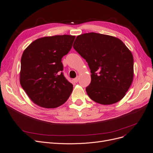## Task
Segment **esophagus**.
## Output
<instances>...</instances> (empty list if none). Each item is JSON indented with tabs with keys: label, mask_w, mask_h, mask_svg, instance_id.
Segmentation results:
<instances>
[{
	"label": "esophagus",
	"mask_w": 153,
	"mask_h": 153,
	"mask_svg": "<svg viewBox=\"0 0 153 153\" xmlns=\"http://www.w3.org/2000/svg\"><path fill=\"white\" fill-rule=\"evenodd\" d=\"M79 77H76L75 79H74V81L75 82H77L79 81Z\"/></svg>",
	"instance_id": "obj_1"
}]
</instances>
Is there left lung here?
<instances>
[{
  "instance_id": "left-lung-1",
  "label": "left lung",
  "mask_w": 153,
  "mask_h": 153,
  "mask_svg": "<svg viewBox=\"0 0 153 153\" xmlns=\"http://www.w3.org/2000/svg\"><path fill=\"white\" fill-rule=\"evenodd\" d=\"M74 50L85 59L91 82L86 92L94 102L110 105L122 99L133 79V57L120 39L100 33L79 35Z\"/></svg>"
}]
</instances>
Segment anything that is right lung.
<instances>
[{"label":"right lung","instance_id":"add662e5","mask_svg":"<svg viewBox=\"0 0 153 153\" xmlns=\"http://www.w3.org/2000/svg\"><path fill=\"white\" fill-rule=\"evenodd\" d=\"M75 36L56 35L38 38L23 51L20 82L36 105L48 108L65 103L73 85L64 77L62 58L71 50Z\"/></svg>","mask_w":153,"mask_h":153}]
</instances>
